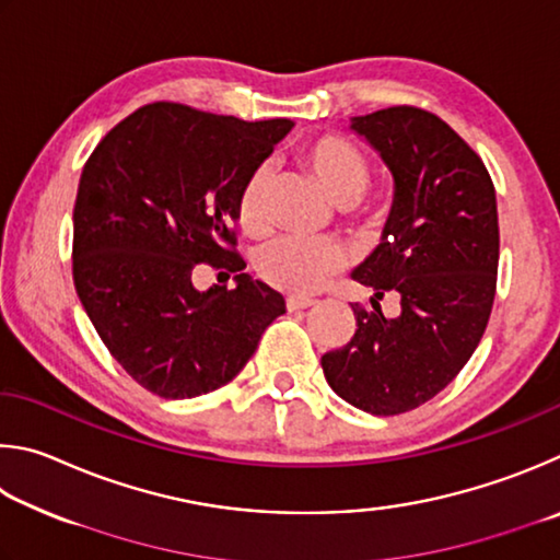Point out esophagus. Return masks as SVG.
I'll list each match as a JSON object with an SVG mask.
<instances>
[{
	"mask_svg": "<svg viewBox=\"0 0 560 560\" xmlns=\"http://www.w3.org/2000/svg\"><path fill=\"white\" fill-rule=\"evenodd\" d=\"M285 305H288V310H290V312H298V310H310V307H315L317 302H315V300H307V298H288V300H285Z\"/></svg>",
	"mask_w": 560,
	"mask_h": 560,
	"instance_id": "obj_1",
	"label": "esophagus"
}]
</instances>
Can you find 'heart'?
<instances>
[{
    "mask_svg": "<svg viewBox=\"0 0 560 560\" xmlns=\"http://www.w3.org/2000/svg\"><path fill=\"white\" fill-rule=\"evenodd\" d=\"M300 162L315 174L322 189L339 206L364 199L374 172L366 154L341 135H322L302 144ZM268 166L258 164L235 191V223L243 233L260 235L268 229ZM258 272L268 285L290 295H315L347 265V250L335 241L278 238L260 250Z\"/></svg>",
    "mask_w": 560,
    "mask_h": 560,
    "instance_id": "1",
    "label": "heart"
}]
</instances>
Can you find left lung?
<instances>
[{"instance_id":"obj_1","label":"left lung","mask_w":560,"mask_h":560,"mask_svg":"<svg viewBox=\"0 0 560 560\" xmlns=\"http://www.w3.org/2000/svg\"><path fill=\"white\" fill-rule=\"evenodd\" d=\"M394 174L384 238L351 272L374 290L351 305L357 331L322 357L335 394L374 416L408 413L438 396L475 354L492 315L499 265L494 184L479 154L438 115L394 105L351 117ZM401 300L383 317L377 302Z\"/></svg>"}]
</instances>
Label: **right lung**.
<instances>
[{"instance_id": "1", "label": "right lung", "mask_w": 560, "mask_h": 560, "mask_svg": "<svg viewBox=\"0 0 560 560\" xmlns=\"http://www.w3.org/2000/svg\"><path fill=\"white\" fill-rule=\"evenodd\" d=\"M292 130L182 103H150L107 132L73 206V282L97 337L137 384L196 398L238 376L280 292L243 272L235 191ZM199 261L236 272L235 291L192 288Z\"/></svg>"}]
</instances>
